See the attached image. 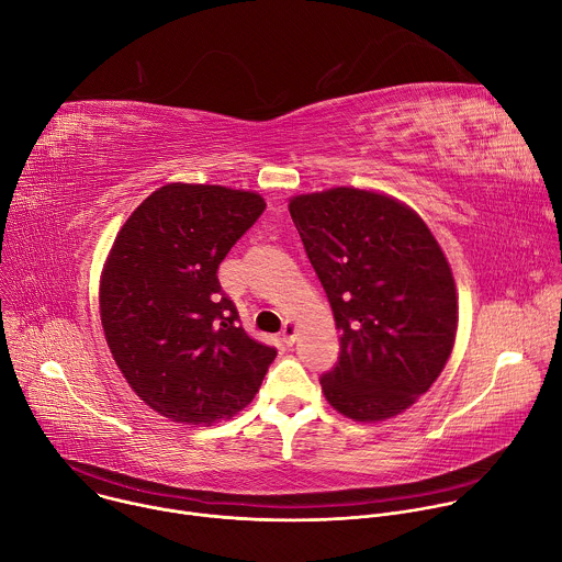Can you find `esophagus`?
<instances>
[{
  "label": "esophagus",
  "instance_id": "34e87169",
  "mask_svg": "<svg viewBox=\"0 0 562 562\" xmlns=\"http://www.w3.org/2000/svg\"><path fill=\"white\" fill-rule=\"evenodd\" d=\"M295 334H297V325L293 323V319H286L284 327H282V342L284 345H293L295 342Z\"/></svg>",
  "mask_w": 562,
  "mask_h": 562
}]
</instances>
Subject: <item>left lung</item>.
<instances>
[{
	"label": "left lung",
	"mask_w": 562,
	"mask_h": 562,
	"mask_svg": "<svg viewBox=\"0 0 562 562\" xmlns=\"http://www.w3.org/2000/svg\"><path fill=\"white\" fill-rule=\"evenodd\" d=\"M289 211L340 331L325 397L360 423L397 416L453 349L458 300L442 249L409 206L371 191L297 195Z\"/></svg>",
	"instance_id": "obj_1"
}]
</instances>
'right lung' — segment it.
Wrapping results in <instances>:
<instances>
[{"label": "right lung", "instance_id": "obj_1", "mask_svg": "<svg viewBox=\"0 0 562 562\" xmlns=\"http://www.w3.org/2000/svg\"><path fill=\"white\" fill-rule=\"evenodd\" d=\"M265 209L249 191L167 184L115 237L100 284L104 336L133 391L173 423L213 425L245 409L278 356L243 329L217 280Z\"/></svg>", "mask_w": 562, "mask_h": 562}]
</instances>
